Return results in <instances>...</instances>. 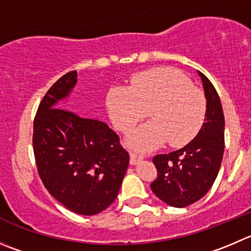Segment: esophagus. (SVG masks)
<instances>
[{"label":"esophagus","instance_id":"obj_1","mask_svg":"<svg viewBox=\"0 0 251 251\" xmlns=\"http://www.w3.org/2000/svg\"><path fill=\"white\" fill-rule=\"evenodd\" d=\"M140 160H143L142 155H138L137 152H130V164L132 165H137Z\"/></svg>","mask_w":251,"mask_h":251}]
</instances>
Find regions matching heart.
Returning <instances> with one entry per match:
<instances>
[{
	"mask_svg": "<svg viewBox=\"0 0 251 251\" xmlns=\"http://www.w3.org/2000/svg\"><path fill=\"white\" fill-rule=\"evenodd\" d=\"M107 109L114 127L127 133L148 114L154 119L128 137L130 147L142 151L169 140L181 147L202 127L206 100L201 90L173 68H154L130 78V86H114L107 94Z\"/></svg>",
	"mask_w": 251,
	"mask_h": 251,
	"instance_id": "1",
	"label": "heart"
}]
</instances>
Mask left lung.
I'll use <instances>...</instances> for the list:
<instances>
[{
    "instance_id": "8db88e82",
    "label": "left lung",
    "mask_w": 251,
    "mask_h": 251,
    "mask_svg": "<svg viewBox=\"0 0 251 251\" xmlns=\"http://www.w3.org/2000/svg\"><path fill=\"white\" fill-rule=\"evenodd\" d=\"M206 97V114L199 134L187 145L152 159L157 178L152 192L171 207L183 208L201 200L219 173L224 152V114L211 81L199 71Z\"/></svg>"
}]
</instances>
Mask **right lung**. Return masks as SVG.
Instances as JSON below:
<instances>
[{
    "instance_id": "obj_1",
    "label": "right lung",
    "mask_w": 251,
    "mask_h": 251,
    "mask_svg": "<svg viewBox=\"0 0 251 251\" xmlns=\"http://www.w3.org/2000/svg\"><path fill=\"white\" fill-rule=\"evenodd\" d=\"M76 82L77 73H68L42 100L33 124V149L50 195L75 213L95 216L117 199L129 154L104 122L63 109Z\"/></svg>"
}]
</instances>
